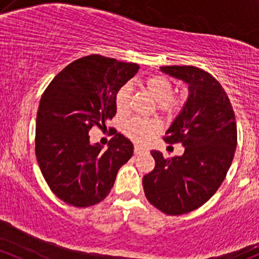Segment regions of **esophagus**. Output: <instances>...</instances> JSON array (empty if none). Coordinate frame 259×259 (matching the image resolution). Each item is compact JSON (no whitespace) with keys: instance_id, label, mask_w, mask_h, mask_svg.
Here are the masks:
<instances>
[{"instance_id":"34e87169","label":"esophagus","mask_w":259,"mask_h":259,"mask_svg":"<svg viewBox=\"0 0 259 259\" xmlns=\"http://www.w3.org/2000/svg\"><path fill=\"white\" fill-rule=\"evenodd\" d=\"M146 152V150H144L143 147H140V146H138V145H135V147H134V153L135 155H141V153H145Z\"/></svg>"}]
</instances>
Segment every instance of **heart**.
Instances as JSON below:
<instances>
[{"label": "heart", "mask_w": 259, "mask_h": 259, "mask_svg": "<svg viewBox=\"0 0 259 259\" xmlns=\"http://www.w3.org/2000/svg\"><path fill=\"white\" fill-rule=\"evenodd\" d=\"M153 101L157 102V110L166 118H173L181 112L184 99L180 95H172L173 84L168 78L162 75H153L144 82ZM130 87L125 84L116 92L114 97L115 110L119 115H124L129 109ZM162 125L157 119L133 118L123 125L125 136L139 145H146L161 132Z\"/></svg>", "instance_id": "b5f03b06"}]
</instances>
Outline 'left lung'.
I'll return each mask as SVG.
<instances>
[{"label": "left lung", "instance_id": "obj_1", "mask_svg": "<svg viewBox=\"0 0 259 259\" xmlns=\"http://www.w3.org/2000/svg\"><path fill=\"white\" fill-rule=\"evenodd\" d=\"M162 72L188 83L189 96L163 140L181 143L182 156L164 158L151 151L155 168L144 176L147 200L167 215L193 211L221 186L234 160L237 126L223 86L195 66H162Z\"/></svg>", "mask_w": 259, "mask_h": 259}]
</instances>
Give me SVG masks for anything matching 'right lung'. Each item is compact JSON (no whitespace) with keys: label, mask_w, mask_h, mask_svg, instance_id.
I'll return each mask as SVG.
<instances>
[{"label":"right lung","mask_w":259,"mask_h":259,"mask_svg":"<svg viewBox=\"0 0 259 259\" xmlns=\"http://www.w3.org/2000/svg\"><path fill=\"white\" fill-rule=\"evenodd\" d=\"M139 65L102 55L71 62L42 93L36 113L35 155L54 194L77 208L101 203L134 145L114 133L108 149L90 143L93 126L115 115L114 97L134 77Z\"/></svg>","instance_id":"add662e5"}]
</instances>
